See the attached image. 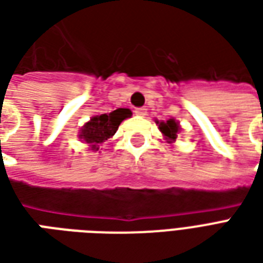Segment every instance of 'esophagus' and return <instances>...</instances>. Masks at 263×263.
<instances>
[{"instance_id": "34e87169", "label": "esophagus", "mask_w": 263, "mask_h": 263, "mask_svg": "<svg viewBox=\"0 0 263 263\" xmlns=\"http://www.w3.org/2000/svg\"><path fill=\"white\" fill-rule=\"evenodd\" d=\"M134 112H135V115H138V117H145L148 111H146V108H145V107H139V108H135V111H134Z\"/></svg>"}]
</instances>
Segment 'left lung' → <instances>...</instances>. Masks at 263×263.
<instances>
[{"label":"left lung","mask_w":263,"mask_h":263,"mask_svg":"<svg viewBox=\"0 0 263 263\" xmlns=\"http://www.w3.org/2000/svg\"><path fill=\"white\" fill-rule=\"evenodd\" d=\"M156 124H159V129L160 132L163 134V137L169 141V142H173L176 141L177 134L180 131V125L176 120L173 118H169L167 121H156Z\"/></svg>","instance_id":"left-lung-1"}]
</instances>
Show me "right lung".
<instances>
[{
    "instance_id": "1",
    "label": "right lung",
    "mask_w": 263,
    "mask_h": 263,
    "mask_svg": "<svg viewBox=\"0 0 263 263\" xmlns=\"http://www.w3.org/2000/svg\"><path fill=\"white\" fill-rule=\"evenodd\" d=\"M132 112L128 108H118L109 112L92 117L91 120L80 129L79 138L88 143L91 151H98L100 145L114 135L118 126L125 118H129Z\"/></svg>"
}]
</instances>
